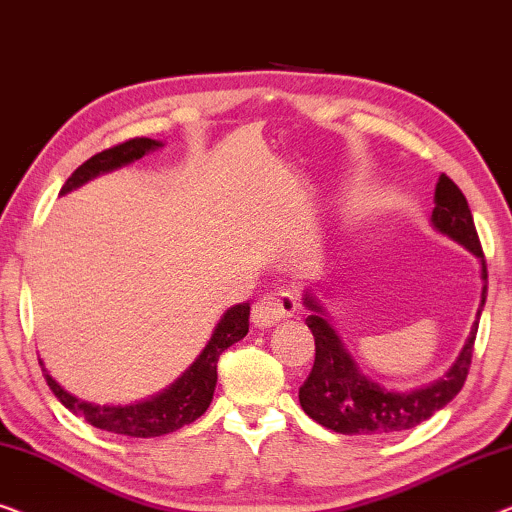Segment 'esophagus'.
Masks as SVG:
<instances>
[{
  "mask_svg": "<svg viewBox=\"0 0 512 512\" xmlns=\"http://www.w3.org/2000/svg\"><path fill=\"white\" fill-rule=\"evenodd\" d=\"M299 301L290 292H273L259 297L253 306V325L257 329H269L276 322L297 313Z\"/></svg>",
  "mask_w": 512,
  "mask_h": 512,
  "instance_id": "34e87169",
  "label": "esophagus"
}]
</instances>
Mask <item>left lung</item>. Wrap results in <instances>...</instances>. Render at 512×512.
Masks as SVG:
<instances>
[{"instance_id":"left-lung-1","label":"left lung","mask_w":512,"mask_h":512,"mask_svg":"<svg viewBox=\"0 0 512 512\" xmlns=\"http://www.w3.org/2000/svg\"><path fill=\"white\" fill-rule=\"evenodd\" d=\"M434 211L431 222L438 232L450 236L459 246L469 248L480 259L482 266V297L475 315L471 334L466 338L457 362L450 366L445 378L413 392H390L364 373H359L355 359L345 350L336 329L329 325V315L311 292L304 294V306L311 311L306 318L308 329L315 338V362L313 369L299 387V403L308 417L336 434L345 436H390L399 431L413 429L429 420L436 410L457 397L469 376L473 343L478 334V318L487 297V264L482 246L475 232L469 201L462 190L452 183V178L441 174L436 183Z\"/></svg>"}]
</instances>
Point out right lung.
Segmentation results:
<instances>
[{"instance_id": "add662e5", "label": "right lung", "mask_w": 512, "mask_h": 512, "mask_svg": "<svg viewBox=\"0 0 512 512\" xmlns=\"http://www.w3.org/2000/svg\"><path fill=\"white\" fill-rule=\"evenodd\" d=\"M157 148H162L160 141L141 136V139H129L109 150H102V153L92 155L88 162H83L67 178L60 194L76 190V187L92 181L99 174H109L113 169H120L129 162L141 160L143 155ZM248 320L250 304L229 308L222 315L218 327H215L211 341L201 350V355L194 359L190 369L169 390L139 403H127V406H97V403L76 399L74 394H69L60 383H55V378L46 369H43V376H46L48 387L60 399L62 406L69 408L74 415L83 417L92 427L134 438L164 436L171 434V431H178L185 424H192L197 417L206 413V408L211 406L215 383H218V359L229 345L241 341L248 334Z\"/></svg>"}]
</instances>
